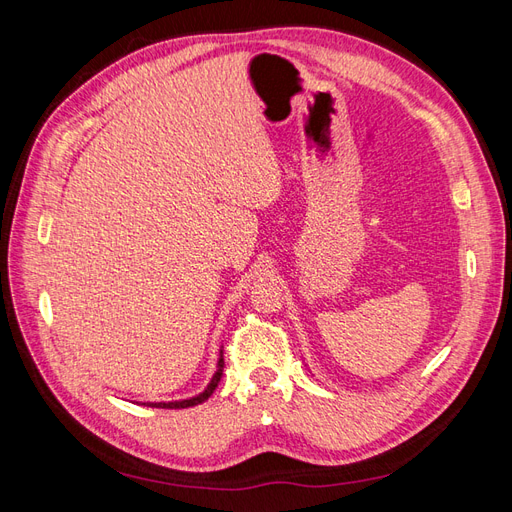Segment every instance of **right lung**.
<instances>
[{
    "label": "right lung",
    "instance_id": "add662e5",
    "mask_svg": "<svg viewBox=\"0 0 512 512\" xmlns=\"http://www.w3.org/2000/svg\"><path fill=\"white\" fill-rule=\"evenodd\" d=\"M222 371H224V356H220L218 371H215V376H213L211 384H209L207 389H205V393H200V395H198V397H194V399L177 401V404H153V406H156V408H175V410H181V408H192V406L203 404V401H207V399L213 395V391L218 389V384H220V380H222Z\"/></svg>",
    "mask_w": 512,
    "mask_h": 512
}]
</instances>
